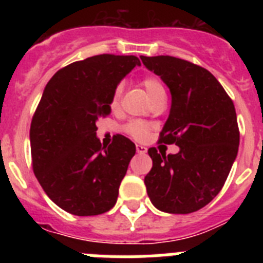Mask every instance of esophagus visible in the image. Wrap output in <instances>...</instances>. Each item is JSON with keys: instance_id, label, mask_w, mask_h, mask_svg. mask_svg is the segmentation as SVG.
Returning <instances> with one entry per match:
<instances>
[{"instance_id": "1", "label": "esophagus", "mask_w": 263, "mask_h": 263, "mask_svg": "<svg viewBox=\"0 0 263 263\" xmlns=\"http://www.w3.org/2000/svg\"><path fill=\"white\" fill-rule=\"evenodd\" d=\"M136 150L138 154H145V153L147 152V147H145V146H142V145H137Z\"/></svg>"}]
</instances>
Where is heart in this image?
<instances>
[{
	"mask_svg": "<svg viewBox=\"0 0 263 263\" xmlns=\"http://www.w3.org/2000/svg\"><path fill=\"white\" fill-rule=\"evenodd\" d=\"M142 87L145 88L146 93H147L148 99L152 100V101L157 99V97L162 96V95H166V90H164L162 81L158 78H155V76H146L142 80ZM121 95H122V85H118L115 89V93H113L110 100L111 109H116L118 106ZM148 130H150V126H148V124L143 122V121H130L129 124L125 126V132L130 137H133L134 139H138V141L146 138Z\"/></svg>",
	"mask_w": 263,
	"mask_h": 263,
	"instance_id": "obj_1",
	"label": "heart"
}]
</instances>
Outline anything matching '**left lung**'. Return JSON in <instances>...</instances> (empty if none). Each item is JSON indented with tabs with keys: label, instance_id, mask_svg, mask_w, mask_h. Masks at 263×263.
I'll use <instances>...</instances> for the list:
<instances>
[{
	"label": "left lung",
	"instance_id": "left-lung-1",
	"mask_svg": "<svg viewBox=\"0 0 263 263\" xmlns=\"http://www.w3.org/2000/svg\"><path fill=\"white\" fill-rule=\"evenodd\" d=\"M171 92V109L159 142L175 143L178 154L148 148L145 176L153 205L167 213H191L221 191L240 145L236 109L208 69L179 58L141 57Z\"/></svg>",
	"mask_w": 263,
	"mask_h": 263
}]
</instances>
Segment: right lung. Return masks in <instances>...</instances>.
Here are the masks:
<instances>
[{"mask_svg": "<svg viewBox=\"0 0 263 263\" xmlns=\"http://www.w3.org/2000/svg\"><path fill=\"white\" fill-rule=\"evenodd\" d=\"M141 62L134 55L103 53L71 63L46 85L30 126L32 170L43 191L66 212L95 216L115 206L136 145L124 136L101 146L96 122Z\"/></svg>", "mask_w": 263, "mask_h": 263, "instance_id": "right-lung-1", "label": "right lung"}]
</instances>
